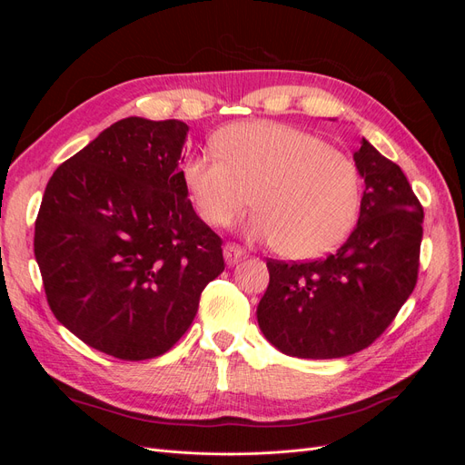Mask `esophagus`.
Returning a JSON list of instances; mask_svg holds the SVG:
<instances>
[{
	"label": "esophagus",
	"mask_w": 465,
	"mask_h": 465,
	"mask_svg": "<svg viewBox=\"0 0 465 465\" xmlns=\"http://www.w3.org/2000/svg\"><path fill=\"white\" fill-rule=\"evenodd\" d=\"M223 254H224V260H227V263L232 265V263H236L238 260H242L246 256V250L242 246L234 244V242H229L227 246H224Z\"/></svg>",
	"instance_id": "1"
}]
</instances>
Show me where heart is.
Segmentation results:
<instances>
[{"mask_svg":"<svg viewBox=\"0 0 465 465\" xmlns=\"http://www.w3.org/2000/svg\"><path fill=\"white\" fill-rule=\"evenodd\" d=\"M215 149L182 166L190 200L211 227H229L254 195L260 209L250 236L279 244L289 258L326 256L353 231L361 173L322 137L277 122H244L219 132Z\"/></svg>","mask_w":465,"mask_h":465,"instance_id":"1","label":"heart"}]
</instances>
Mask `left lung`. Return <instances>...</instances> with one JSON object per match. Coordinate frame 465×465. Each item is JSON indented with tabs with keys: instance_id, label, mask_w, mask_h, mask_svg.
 Masks as SVG:
<instances>
[{
	"instance_id": "left-lung-1",
	"label": "left lung",
	"mask_w": 465,
	"mask_h": 465,
	"mask_svg": "<svg viewBox=\"0 0 465 465\" xmlns=\"http://www.w3.org/2000/svg\"><path fill=\"white\" fill-rule=\"evenodd\" d=\"M355 164L367 188L345 244L322 260H267L270 285L258 304V323L285 355L357 353L386 331L417 285L423 205L401 168L367 139Z\"/></svg>"
}]
</instances>
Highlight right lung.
Segmentation results:
<instances>
[{
    "instance_id": "add662e5",
    "label": "right lung",
    "mask_w": 465,
    "mask_h": 465,
    "mask_svg": "<svg viewBox=\"0 0 465 465\" xmlns=\"http://www.w3.org/2000/svg\"><path fill=\"white\" fill-rule=\"evenodd\" d=\"M188 125L124 118L62 163L35 223L54 316L120 361L166 353L224 270L223 241L195 215L178 168Z\"/></svg>"
}]
</instances>
